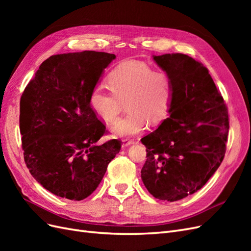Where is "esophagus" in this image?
Instances as JSON below:
<instances>
[{"label":"esophagus","mask_w":251,"mask_h":251,"mask_svg":"<svg viewBox=\"0 0 251 251\" xmlns=\"http://www.w3.org/2000/svg\"><path fill=\"white\" fill-rule=\"evenodd\" d=\"M134 141L133 140H128V139H124L123 140V148H126L128 146H131V144H133Z\"/></svg>","instance_id":"obj_1"}]
</instances>
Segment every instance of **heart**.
Instances as JSON below:
<instances>
[{
  "label": "heart",
  "instance_id": "heart-1",
  "mask_svg": "<svg viewBox=\"0 0 251 251\" xmlns=\"http://www.w3.org/2000/svg\"><path fill=\"white\" fill-rule=\"evenodd\" d=\"M112 93L97 87L89 97L90 107L104 121H115L126 100L128 114L111 127L114 136L126 137L141 133L151 123L157 124L168 115L172 100V81L163 71H155L146 63L125 60L108 76Z\"/></svg>",
  "mask_w": 251,
  "mask_h": 251
}]
</instances>
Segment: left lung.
Here are the masks:
<instances>
[{"label":"left lung","mask_w":251,"mask_h":251,"mask_svg":"<svg viewBox=\"0 0 251 251\" xmlns=\"http://www.w3.org/2000/svg\"><path fill=\"white\" fill-rule=\"evenodd\" d=\"M172 81L169 118L144 136L141 179L156 199L178 201L202 188L223 161L229 121L208 69L182 53L153 55Z\"/></svg>","instance_id":"obj_1"}]
</instances>
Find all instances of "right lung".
Instances as JSON below:
<instances>
[{
    "mask_svg": "<svg viewBox=\"0 0 251 251\" xmlns=\"http://www.w3.org/2000/svg\"><path fill=\"white\" fill-rule=\"evenodd\" d=\"M115 54L82 51L52 55L21 97L20 131L32 177L55 196L80 201L101 182L119 153L117 139L98 146L107 132L89 97Z\"/></svg>",
    "mask_w": 251,
    "mask_h": 251,
    "instance_id": "obj_1",
    "label": "right lung"
}]
</instances>
